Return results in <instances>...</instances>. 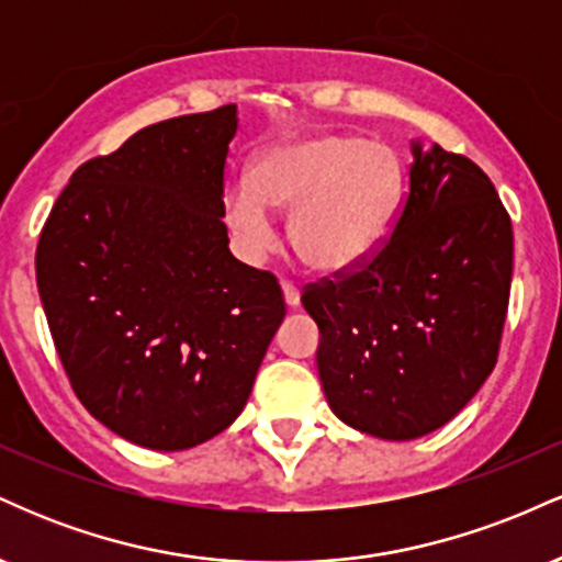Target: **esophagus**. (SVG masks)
I'll list each match as a JSON object with an SVG mask.
<instances>
[{"instance_id": "esophagus-1", "label": "esophagus", "mask_w": 562, "mask_h": 562, "mask_svg": "<svg viewBox=\"0 0 562 562\" xmlns=\"http://www.w3.org/2000/svg\"><path fill=\"white\" fill-rule=\"evenodd\" d=\"M282 299H285L288 308H295L301 303V290L293 282H282Z\"/></svg>"}]
</instances>
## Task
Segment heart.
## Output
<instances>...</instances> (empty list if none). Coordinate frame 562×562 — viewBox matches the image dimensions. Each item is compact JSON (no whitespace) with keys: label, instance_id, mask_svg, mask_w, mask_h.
Listing matches in <instances>:
<instances>
[{"label":"heart","instance_id":"b5f03b06","mask_svg":"<svg viewBox=\"0 0 562 562\" xmlns=\"http://www.w3.org/2000/svg\"><path fill=\"white\" fill-rule=\"evenodd\" d=\"M404 160L389 142L314 132L267 147L248 179L224 192V214L245 259L277 235L269 211H293L290 245L312 272L346 274L383 248L402 211Z\"/></svg>","mask_w":562,"mask_h":562}]
</instances>
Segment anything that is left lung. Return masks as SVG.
<instances>
[{
  "mask_svg": "<svg viewBox=\"0 0 562 562\" xmlns=\"http://www.w3.org/2000/svg\"><path fill=\"white\" fill-rule=\"evenodd\" d=\"M513 280V224L473 160L412 139L409 192L383 248L317 282L327 404L351 428L412 441L447 425L486 383Z\"/></svg>",
  "mask_w": 562,
  "mask_h": 562,
  "instance_id": "8db88e82",
  "label": "left lung"
}]
</instances>
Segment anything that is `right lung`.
I'll list each match as a JSON object with an SVG mask.
<instances>
[{"label": "right lung", "instance_id": "right-lung-1", "mask_svg": "<svg viewBox=\"0 0 562 562\" xmlns=\"http://www.w3.org/2000/svg\"><path fill=\"white\" fill-rule=\"evenodd\" d=\"M237 105L139 128L79 166L36 248L70 385L115 436L182 451L229 428L285 317L269 272L229 254L224 164Z\"/></svg>", "mask_w": 562, "mask_h": 562}]
</instances>
